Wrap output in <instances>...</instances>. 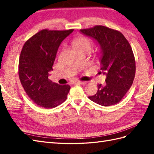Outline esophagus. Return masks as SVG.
Listing matches in <instances>:
<instances>
[{"label":"esophagus","instance_id":"1","mask_svg":"<svg viewBox=\"0 0 154 154\" xmlns=\"http://www.w3.org/2000/svg\"><path fill=\"white\" fill-rule=\"evenodd\" d=\"M75 83L78 84V85H85L87 84V82H85V81H77V82H75Z\"/></svg>","mask_w":154,"mask_h":154}]
</instances>
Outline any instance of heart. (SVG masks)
Masks as SVG:
<instances>
[{
  "mask_svg": "<svg viewBox=\"0 0 154 154\" xmlns=\"http://www.w3.org/2000/svg\"><path fill=\"white\" fill-rule=\"evenodd\" d=\"M91 45H92V42H91L89 38L86 37H81L77 38L73 42L74 48L85 49V50L89 51Z\"/></svg>",
  "mask_w": 154,
  "mask_h": 154,
  "instance_id": "b5f03b06",
  "label": "heart"
}]
</instances>
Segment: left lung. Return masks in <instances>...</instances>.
I'll use <instances>...</instances> for the list:
<instances>
[{"label": "left lung", "instance_id": "obj_1", "mask_svg": "<svg viewBox=\"0 0 154 154\" xmlns=\"http://www.w3.org/2000/svg\"><path fill=\"white\" fill-rule=\"evenodd\" d=\"M80 32L99 43L100 73L106 75V84H98L97 93L89 99L104 106L119 103L131 87L136 73L135 58L129 42L119 31L104 26Z\"/></svg>", "mask_w": 154, "mask_h": 154}]
</instances>
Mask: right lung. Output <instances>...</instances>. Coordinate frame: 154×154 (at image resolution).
<instances>
[{
	"mask_svg": "<svg viewBox=\"0 0 154 154\" xmlns=\"http://www.w3.org/2000/svg\"><path fill=\"white\" fill-rule=\"evenodd\" d=\"M73 29H44L25 42L18 63L20 81L26 93L37 105L51 109L67 99L69 85H60L48 79L61 43Z\"/></svg>",
	"mask_w": 154,
	"mask_h": 154,
	"instance_id": "1",
	"label": "right lung"
}]
</instances>
